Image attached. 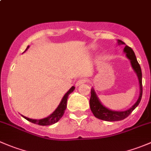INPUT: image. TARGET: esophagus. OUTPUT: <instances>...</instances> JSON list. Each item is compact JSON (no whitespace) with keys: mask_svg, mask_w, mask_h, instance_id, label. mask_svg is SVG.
Returning <instances> with one entry per match:
<instances>
[{"mask_svg":"<svg viewBox=\"0 0 151 151\" xmlns=\"http://www.w3.org/2000/svg\"><path fill=\"white\" fill-rule=\"evenodd\" d=\"M85 83H86V80H84V79H81V80H77L75 85H76V87H79V86H80L81 85H83Z\"/></svg>","mask_w":151,"mask_h":151,"instance_id":"1","label":"esophagus"}]
</instances>
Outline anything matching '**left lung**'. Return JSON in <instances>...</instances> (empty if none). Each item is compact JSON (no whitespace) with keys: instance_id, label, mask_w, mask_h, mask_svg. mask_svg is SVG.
<instances>
[{"instance_id":"8db88e82","label":"left lung","mask_w":151,"mask_h":151,"mask_svg":"<svg viewBox=\"0 0 151 151\" xmlns=\"http://www.w3.org/2000/svg\"><path fill=\"white\" fill-rule=\"evenodd\" d=\"M118 45H125L124 42H122L121 40H118ZM123 52L126 53V57L130 60L132 68H133L134 72L137 74L138 80H139V89H140L139 98H138L137 102L130 109H127L126 111H113L108 109L107 107H106V106H104V105L101 104L94 89L92 88L91 91V99H90V107H91V109L92 111L93 114L94 115V116L96 118H99V119L103 120V121H118L125 119L139 105L141 101L142 96V71L140 66H139V63L137 62V58L135 56L133 50L131 47L126 45L125 47L124 50H123Z\"/></svg>"}]
</instances>
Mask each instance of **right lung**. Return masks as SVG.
<instances>
[{
  "label": "right lung",
  "instance_id": "right-lung-1",
  "mask_svg": "<svg viewBox=\"0 0 151 151\" xmlns=\"http://www.w3.org/2000/svg\"><path fill=\"white\" fill-rule=\"evenodd\" d=\"M29 46H28V47L26 48L25 51L28 49ZM74 87L72 86L69 90L68 91V92L63 96V99H62L61 101H60V104L58 105L57 108H56L55 110L52 112L50 115H49L48 117L45 118H42V119H39V120H36V119H30V118H27V117H25L22 115L24 118L27 120V121H30V122L35 123V124H38V125H40V126H50V125L52 124H54V123H57L60 118H62V116L64 114L65 110L66 109V105H67V99H68V95L70 93L74 91Z\"/></svg>",
  "mask_w": 151,
  "mask_h": 151
}]
</instances>
